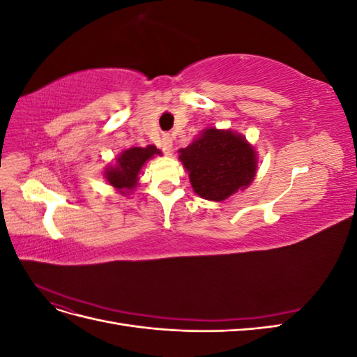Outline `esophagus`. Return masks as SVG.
I'll return each instance as SVG.
<instances>
[{"label":"esophagus","mask_w":357,"mask_h":357,"mask_svg":"<svg viewBox=\"0 0 357 357\" xmlns=\"http://www.w3.org/2000/svg\"><path fill=\"white\" fill-rule=\"evenodd\" d=\"M160 144H162V150H164V153L171 155V152H172V139L168 135H164Z\"/></svg>","instance_id":"esophagus-1"}]
</instances>
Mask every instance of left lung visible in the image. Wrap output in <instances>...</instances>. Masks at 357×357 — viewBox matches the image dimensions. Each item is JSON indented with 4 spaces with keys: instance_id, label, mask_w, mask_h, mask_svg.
I'll return each mask as SVG.
<instances>
[{
    "instance_id": "8db88e82",
    "label": "left lung",
    "mask_w": 357,
    "mask_h": 357,
    "mask_svg": "<svg viewBox=\"0 0 357 357\" xmlns=\"http://www.w3.org/2000/svg\"><path fill=\"white\" fill-rule=\"evenodd\" d=\"M198 197L220 202L252 185L257 172V153L244 135L232 129L205 128L193 142L178 150Z\"/></svg>"
}]
</instances>
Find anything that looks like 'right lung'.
Listing matches in <instances>:
<instances>
[{
    "label": "right lung",
    "instance_id": "add662e5",
    "mask_svg": "<svg viewBox=\"0 0 357 357\" xmlns=\"http://www.w3.org/2000/svg\"><path fill=\"white\" fill-rule=\"evenodd\" d=\"M162 155L156 146L131 147L126 149L121 155H117L113 165H107L104 171V178L113 186L117 193L126 197L131 193L139 181V172L147 164V160Z\"/></svg>",
    "mask_w": 357,
    "mask_h": 357
}]
</instances>
